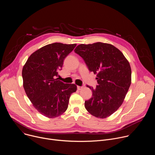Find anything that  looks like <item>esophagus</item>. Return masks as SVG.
I'll return each instance as SVG.
<instances>
[{"label": "esophagus", "instance_id": "obj_1", "mask_svg": "<svg viewBox=\"0 0 155 155\" xmlns=\"http://www.w3.org/2000/svg\"><path fill=\"white\" fill-rule=\"evenodd\" d=\"M83 86H77V89L78 90H82L83 89Z\"/></svg>", "mask_w": 155, "mask_h": 155}]
</instances>
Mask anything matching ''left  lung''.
Listing matches in <instances>:
<instances>
[{
    "label": "left lung",
    "instance_id": "left-lung-1",
    "mask_svg": "<svg viewBox=\"0 0 155 155\" xmlns=\"http://www.w3.org/2000/svg\"><path fill=\"white\" fill-rule=\"evenodd\" d=\"M75 52L88 69L97 75L98 84L91 90L93 97L84 102L87 111L94 117L105 118L122 105L131 83V69L123 53L109 43L80 44Z\"/></svg>",
    "mask_w": 155,
    "mask_h": 155
}]
</instances>
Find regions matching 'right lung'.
Instances as JSON below:
<instances>
[{
  "label": "right lung",
  "instance_id": "obj_1",
  "mask_svg": "<svg viewBox=\"0 0 155 155\" xmlns=\"http://www.w3.org/2000/svg\"><path fill=\"white\" fill-rule=\"evenodd\" d=\"M77 44L54 43L34 52L22 71L25 91L34 108L43 116L56 118L68 109L75 84L64 83L56 77L64 59Z\"/></svg>",
  "mask_w": 155,
  "mask_h": 155
}]
</instances>
